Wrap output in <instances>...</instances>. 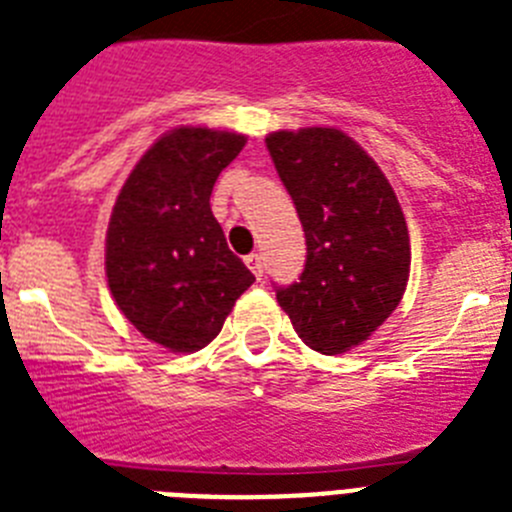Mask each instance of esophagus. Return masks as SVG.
Returning <instances> with one entry per match:
<instances>
[{"label": "esophagus", "mask_w": 512, "mask_h": 512, "mask_svg": "<svg viewBox=\"0 0 512 512\" xmlns=\"http://www.w3.org/2000/svg\"><path fill=\"white\" fill-rule=\"evenodd\" d=\"M246 264H248V269L253 271V277H256V279L264 277V261H261L259 253H248Z\"/></svg>", "instance_id": "esophagus-1"}]
</instances>
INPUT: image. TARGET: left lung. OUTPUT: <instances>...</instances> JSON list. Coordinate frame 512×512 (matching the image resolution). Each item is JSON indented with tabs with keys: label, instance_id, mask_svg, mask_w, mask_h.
Wrapping results in <instances>:
<instances>
[{
	"label": "left lung",
	"instance_id": "1",
	"mask_svg": "<svg viewBox=\"0 0 512 512\" xmlns=\"http://www.w3.org/2000/svg\"><path fill=\"white\" fill-rule=\"evenodd\" d=\"M305 230L300 279L277 287L297 336L320 354H343L400 305L410 238L387 176L333 128L279 130L266 138Z\"/></svg>",
	"mask_w": 512,
	"mask_h": 512
}]
</instances>
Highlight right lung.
Returning a JSON list of instances; mask_svg holds the SVG:
<instances>
[{"mask_svg":"<svg viewBox=\"0 0 512 512\" xmlns=\"http://www.w3.org/2000/svg\"><path fill=\"white\" fill-rule=\"evenodd\" d=\"M243 146V135L225 130L166 133L140 158L112 210V297L148 341L176 354L207 346L256 282L210 210L217 176Z\"/></svg>","mask_w":512,"mask_h":512,"instance_id":"add662e5","label":"right lung"}]
</instances>
